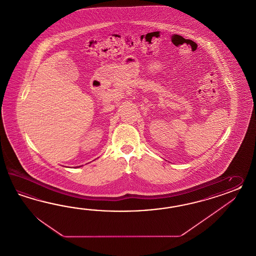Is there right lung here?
Instances as JSON below:
<instances>
[{
	"label": "right lung",
	"mask_w": 256,
	"mask_h": 256,
	"mask_svg": "<svg viewBox=\"0 0 256 256\" xmlns=\"http://www.w3.org/2000/svg\"><path fill=\"white\" fill-rule=\"evenodd\" d=\"M77 168H78V166H77Z\"/></svg>",
	"instance_id": "right-lung-1"
}]
</instances>
